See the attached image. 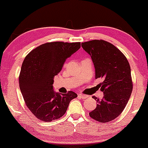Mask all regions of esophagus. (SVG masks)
<instances>
[{"instance_id": "34e87169", "label": "esophagus", "mask_w": 148, "mask_h": 148, "mask_svg": "<svg viewBox=\"0 0 148 148\" xmlns=\"http://www.w3.org/2000/svg\"><path fill=\"white\" fill-rule=\"evenodd\" d=\"M79 97L80 98H81V99H86V98L88 97L87 95H83V94H79L78 95Z\"/></svg>"}]
</instances>
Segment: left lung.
I'll return each mask as SVG.
<instances>
[{
  "instance_id": "obj_1",
  "label": "left lung",
  "mask_w": 148,
  "mask_h": 148,
  "mask_svg": "<svg viewBox=\"0 0 148 148\" xmlns=\"http://www.w3.org/2000/svg\"><path fill=\"white\" fill-rule=\"evenodd\" d=\"M90 54L95 68V78L103 81L98 85L103 92L90 116L99 123H108L120 115L126 106L133 89L131 68L125 56L110 42L94 40L81 43Z\"/></svg>"
}]
</instances>
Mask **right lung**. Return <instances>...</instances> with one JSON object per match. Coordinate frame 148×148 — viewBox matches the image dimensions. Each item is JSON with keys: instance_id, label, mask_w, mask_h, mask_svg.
Wrapping results in <instances>:
<instances>
[{"instance_id": "obj_1", "label": "right lung", "mask_w": 148, "mask_h": 148, "mask_svg": "<svg viewBox=\"0 0 148 148\" xmlns=\"http://www.w3.org/2000/svg\"><path fill=\"white\" fill-rule=\"evenodd\" d=\"M80 48V42H47L25 56L18 78L19 87L25 105L39 120L51 122L61 118L71 100L77 97L72 91L55 92L53 84L66 59Z\"/></svg>"}]
</instances>
